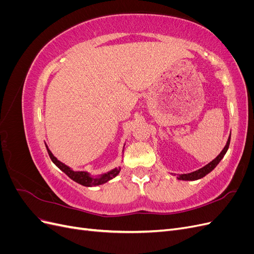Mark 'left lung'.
<instances>
[{
	"label": "left lung",
	"mask_w": 254,
	"mask_h": 254,
	"mask_svg": "<svg viewBox=\"0 0 254 254\" xmlns=\"http://www.w3.org/2000/svg\"><path fill=\"white\" fill-rule=\"evenodd\" d=\"M230 140H231V134H230L229 139L227 141V144L224 147V149H222V151L219 153V155L215 158L212 162H210L209 164H206L205 166H203L202 168H200V170L198 171H195L193 173H190V174H183V175H179L177 178H178L179 180H188V181H193V180H198V179H201L203 178V177L205 175H207L209 173H211L215 167L217 166V164L220 162L221 159L224 158V156L226 155V152L229 148V145H230Z\"/></svg>",
	"instance_id": "1"
}]
</instances>
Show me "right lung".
Returning a JSON list of instances; mask_svg holds the SVG:
<instances>
[{"mask_svg": "<svg viewBox=\"0 0 254 254\" xmlns=\"http://www.w3.org/2000/svg\"><path fill=\"white\" fill-rule=\"evenodd\" d=\"M47 149H48V152H49V156H50L51 160L53 161L54 163L56 164V166H58L60 170L63 171L65 175H67L68 177H70L72 180H74L75 182L81 184V186H83V187L101 186V184H104L107 181H109L112 178H114L115 176H118L120 171H121V167H119V168H114V170H112V171H110L108 173L103 174V175H101L99 177H92L87 172H75V171L71 170L70 167L66 166L63 162H60V161L55 156L53 155L52 151L49 149L48 146H47Z\"/></svg>", "mask_w": 254, "mask_h": 254, "instance_id": "obj_1", "label": "right lung"}]
</instances>
